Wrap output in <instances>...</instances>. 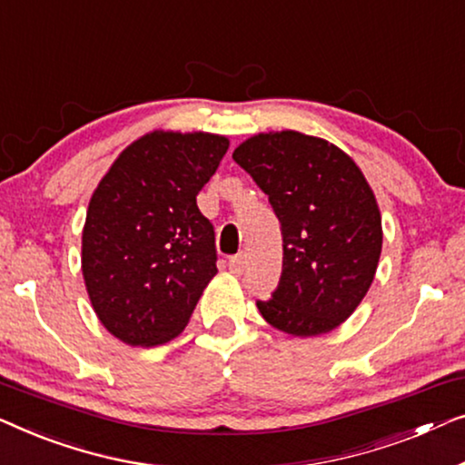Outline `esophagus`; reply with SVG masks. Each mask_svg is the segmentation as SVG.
Wrapping results in <instances>:
<instances>
[{
	"label": "esophagus",
	"instance_id": "34e87169",
	"mask_svg": "<svg viewBox=\"0 0 465 465\" xmlns=\"http://www.w3.org/2000/svg\"><path fill=\"white\" fill-rule=\"evenodd\" d=\"M244 270H246V254L244 252L235 254V257L230 259V272L232 273H235V276H242Z\"/></svg>",
	"mask_w": 465,
	"mask_h": 465
}]
</instances>
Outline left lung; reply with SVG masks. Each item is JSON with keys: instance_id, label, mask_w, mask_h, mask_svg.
I'll use <instances>...</instances> for the list:
<instances>
[{"instance_id": "1", "label": "left lung", "mask_w": 465, "mask_h": 465, "mask_svg": "<svg viewBox=\"0 0 465 465\" xmlns=\"http://www.w3.org/2000/svg\"><path fill=\"white\" fill-rule=\"evenodd\" d=\"M233 160L263 189L282 225V276L265 322L316 337L345 322L375 278L383 230L362 170L332 143L297 130L259 133Z\"/></svg>"}]
</instances>
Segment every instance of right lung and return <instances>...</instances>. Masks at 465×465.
I'll return each mask as SVG.
<instances>
[{
  "label": "right lung",
  "instance_id": "add662e5",
  "mask_svg": "<svg viewBox=\"0 0 465 465\" xmlns=\"http://www.w3.org/2000/svg\"><path fill=\"white\" fill-rule=\"evenodd\" d=\"M230 139L153 130L124 149L96 185L82 232V273L101 324L152 348L185 329L217 273L213 223L195 195Z\"/></svg>",
  "mask_w": 465,
  "mask_h": 465
}]
</instances>
